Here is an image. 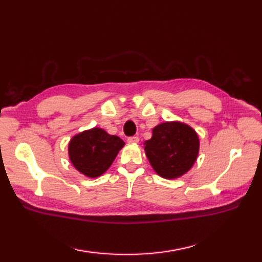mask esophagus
Instances as JSON below:
<instances>
[{
    "label": "esophagus",
    "instance_id": "1",
    "mask_svg": "<svg viewBox=\"0 0 262 262\" xmlns=\"http://www.w3.org/2000/svg\"><path fill=\"white\" fill-rule=\"evenodd\" d=\"M138 141H140V138H138L137 136H132V137H128L127 138V142L128 143H138Z\"/></svg>",
    "mask_w": 262,
    "mask_h": 262
}]
</instances>
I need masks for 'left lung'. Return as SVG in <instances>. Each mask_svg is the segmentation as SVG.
<instances>
[{
  "mask_svg": "<svg viewBox=\"0 0 262 262\" xmlns=\"http://www.w3.org/2000/svg\"><path fill=\"white\" fill-rule=\"evenodd\" d=\"M153 170L164 179H177L192 168L199 153L196 130L181 121H164L152 129L144 143Z\"/></svg>",
  "mask_w": 262,
  "mask_h": 262,
  "instance_id": "left-lung-1",
  "label": "left lung"
}]
</instances>
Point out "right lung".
<instances>
[{"mask_svg": "<svg viewBox=\"0 0 262 262\" xmlns=\"http://www.w3.org/2000/svg\"><path fill=\"white\" fill-rule=\"evenodd\" d=\"M125 142L102 128L93 127L74 135L69 143V158L74 168L88 178H98L113 164Z\"/></svg>", "mask_w": 262, "mask_h": 262, "instance_id": "add662e5", "label": "right lung"}]
</instances>
